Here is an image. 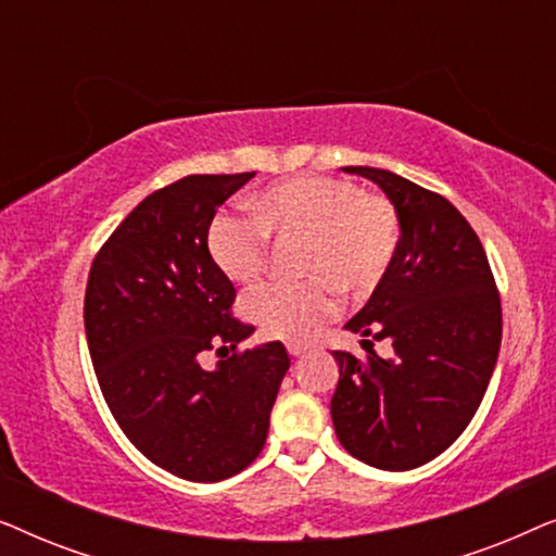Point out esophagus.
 Masks as SVG:
<instances>
[{
	"label": "esophagus",
	"mask_w": 556,
	"mask_h": 556,
	"mask_svg": "<svg viewBox=\"0 0 556 556\" xmlns=\"http://www.w3.org/2000/svg\"><path fill=\"white\" fill-rule=\"evenodd\" d=\"M286 349H288V354H291V356H301V354L308 352L306 344H288Z\"/></svg>",
	"instance_id": "esophagus-1"
}]
</instances>
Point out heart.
<instances>
[{
	"label": "heart",
	"mask_w": 556,
	"mask_h": 556,
	"mask_svg": "<svg viewBox=\"0 0 556 556\" xmlns=\"http://www.w3.org/2000/svg\"><path fill=\"white\" fill-rule=\"evenodd\" d=\"M255 219L219 215L210 225L212 261L235 283H250L268 261V235L303 242L299 283H265L242 301L268 337L303 341L333 314L337 295L367 293L382 283L400 248V217L384 197L354 181L295 177L250 202Z\"/></svg>",
	"instance_id": "heart-1"
}]
</instances>
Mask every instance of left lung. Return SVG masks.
<instances>
[{"mask_svg": "<svg viewBox=\"0 0 556 556\" xmlns=\"http://www.w3.org/2000/svg\"><path fill=\"white\" fill-rule=\"evenodd\" d=\"M344 172L382 189L402 235L390 273L346 324L362 346L387 339L392 354L333 352V430L367 466L413 470L447 451L481 405L501 349L498 291L481 240L445 197L375 166Z\"/></svg>", "mask_w": 556, "mask_h": 556, "instance_id": "1", "label": "left lung"}]
</instances>
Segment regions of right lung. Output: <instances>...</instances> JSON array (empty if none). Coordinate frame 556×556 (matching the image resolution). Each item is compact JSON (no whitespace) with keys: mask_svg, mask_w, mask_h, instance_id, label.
Segmentation results:
<instances>
[{"mask_svg":"<svg viewBox=\"0 0 556 556\" xmlns=\"http://www.w3.org/2000/svg\"><path fill=\"white\" fill-rule=\"evenodd\" d=\"M245 174H189L149 194L96 255L86 288L90 359L124 435L172 476L225 481L261 455L291 359L280 341L235 354L255 329L230 316L232 280L207 248ZM226 354L215 370L201 354Z\"/></svg>","mask_w":556,"mask_h":556,"instance_id":"add662e5","label":"right lung"}]
</instances>
